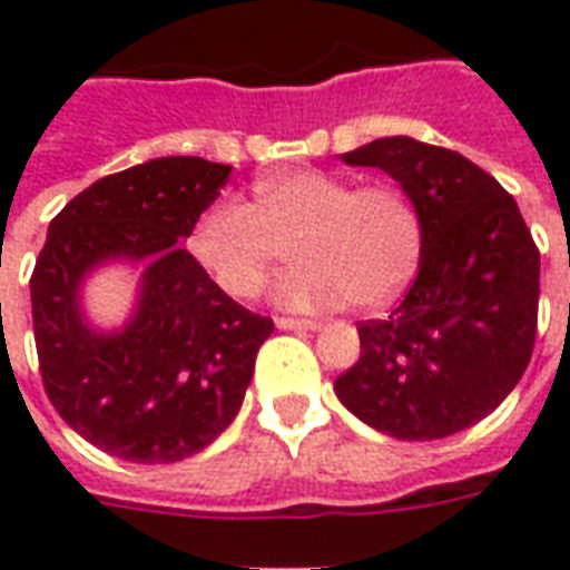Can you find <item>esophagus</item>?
Instances as JSON below:
<instances>
[{
  "mask_svg": "<svg viewBox=\"0 0 570 570\" xmlns=\"http://www.w3.org/2000/svg\"><path fill=\"white\" fill-rule=\"evenodd\" d=\"M277 328L284 331H316L322 325L320 320H295V316H277Z\"/></svg>",
  "mask_w": 570,
  "mask_h": 570,
  "instance_id": "34e87169",
  "label": "esophagus"
}]
</instances>
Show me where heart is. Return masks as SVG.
I'll return each instance as SVG.
<instances>
[{"label": "heart", "mask_w": 570, "mask_h": 570, "mask_svg": "<svg viewBox=\"0 0 570 570\" xmlns=\"http://www.w3.org/2000/svg\"><path fill=\"white\" fill-rule=\"evenodd\" d=\"M189 254L233 298H254L284 257L281 302L302 311L384 307L423 263V213L396 183L355 186L334 174L284 171L254 183L250 206L218 197L197 215Z\"/></svg>", "instance_id": "heart-1"}]
</instances>
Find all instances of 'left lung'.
I'll use <instances>...</instances> for the list:
<instances>
[{
    "label": "left lung",
    "mask_w": 570,
    "mask_h": 570,
    "mask_svg": "<svg viewBox=\"0 0 570 570\" xmlns=\"http://www.w3.org/2000/svg\"><path fill=\"white\" fill-rule=\"evenodd\" d=\"M343 159L387 171L414 197L425 248L405 298L357 322L361 357L334 390L390 438H450L491 414L530 364L539 248L514 197L455 150L396 136Z\"/></svg>",
    "instance_id": "left-lung-1"
}]
</instances>
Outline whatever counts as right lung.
I'll use <instances>...</instances> for the list:
<instances>
[{
    "label": "right lung",
    "instance_id": "add662e5",
    "mask_svg": "<svg viewBox=\"0 0 570 570\" xmlns=\"http://www.w3.org/2000/svg\"><path fill=\"white\" fill-rule=\"evenodd\" d=\"M230 165L165 156L91 183L49 222L31 272L40 381L70 429L109 455L168 464L233 423L275 322L209 281L183 248ZM147 258L134 322L102 338L78 316L75 289L102 258Z\"/></svg>",
    "mask_w": 570,
    "mask_h": 570
}]
</instances>
